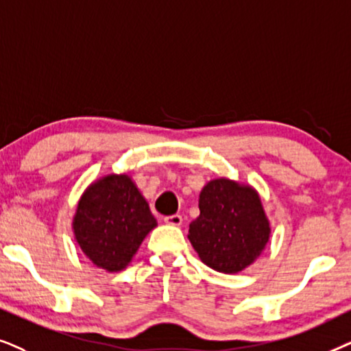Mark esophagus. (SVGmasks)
<instances>
[{"instance_id":"34e87169","label":"esophagus","mask_w":351,"mask_h":351,"mask_svg":"<svg viewBox=\"0 0 351 351\" xmlns=\"http://www.w3.org/2000/svg\"><path fill=\"white\" fill-rule=\"evenodd\" d=\"M163 221L170 224V226H180V224L183 223V217H181V215H170V217L163 218Z\"/></svg>"}]
</instances>
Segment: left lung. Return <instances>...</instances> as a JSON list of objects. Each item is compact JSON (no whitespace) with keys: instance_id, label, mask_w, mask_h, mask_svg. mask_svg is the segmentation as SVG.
<instances>
[{"instance_id":"8db88e82","label":"left lung","mask_w":351,"mask_h":351,"mask_svg":"<svg viewBox=\"0 0 351 351\" xmlns=\"http://www.w3.org/2000/svg\"><path fill=\"white\" fill-rule=\"evenodd\" d=\"M199 210L188 237L202 263L215 271L239 273L258 258L269 241L268 217L249 184L228 178L208 181L199 195Z\"/></svg>"}]
</instances>
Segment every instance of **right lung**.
<instances>
[{"mask_svg": "<svg viewBox=\"0 0 351 351\" xmlns=\"http://www.w3.org/2000/svg\"><path fill=\"white\" fill-rule=\"evenodd\" d=\"M156 226L149 204L128 175H106L88 186L72 223L83 254L109 273L127 268Z\"/></svg>", "mask_w": 351, "mask_h": 351, "instance_id": "obj_1", "label": "right lung"}]
</instances>
